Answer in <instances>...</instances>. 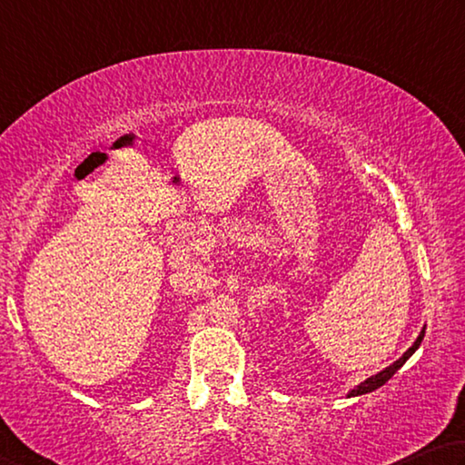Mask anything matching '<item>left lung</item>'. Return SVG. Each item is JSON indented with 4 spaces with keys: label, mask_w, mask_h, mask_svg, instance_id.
Masks as SVG:
<instances>
[{
    "label": "left lung",
    "mask_w": 465,
    "mask_h": 465,
    "mask_svg": "<svg viewBox=\"0 0 465 465\" xmlns=\"http://www.w3.org/2000/svg\"><path fill=\"white\" fill-rule=\"evenodd\" d=\"M422 337H425V329L420 331V335L417 337V341H414L412 343V347H409V351H406L401 360H396L392 365H388L386 370H381L380 373H376V376H371V378H368V380H363L360 386H355L351 392H349L347 396H361V394H370V392H373V390H378L380 386H384L386 381L394 376V373L402 368V365L406 363V360H409V357L417 351L419 349V345L422 343Z\"/></svg>",
    "instance_id": "1"
}]
</instances>
